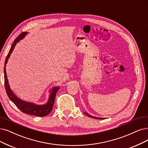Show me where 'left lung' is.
Wrapping results in <instances>:
<instances>
[{
	"label": "left lung",
	"mask_w": 148,
	"mask_h": 148,
	"mask_svg": "<svg viewBox=\"0 0 148 148\" xmlns=\"http://www.w3.org/2000/svg\"><path fill=\"white\" fill-rule=\"evenodd\" d=\"M84 113L86 114V115H87V116H89V117H90V118H94V119H105V118H98V117H96V116H91V115H90V114H88V113H87L86 112H84Z\"/></svg>",
	"instance_id": "1"
}]
</instances>
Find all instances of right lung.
Wrapping results in <instances>:
<instances>
[{"mask_svg":"<svg viewBox=\"0 0 148 148\" xmlns=\"http://www.w3.org/2000/svg\"><path fill=\"white\" fill-rule=\"evenodd\" d=\"M28 34V32H23L16 38L14 40L13 45L10 48V50L7 55V58L5 61V66H4V79H5V90H6L7 94L10 98V99L12 101L16 106L17 107L21 112L24 113L31 114V115H34L36 116H45L47 115L48 114L50 113L52 110L53 106L54 103L55 99H56V96L57 92L60 89L59 86H53L51 90H49L50 95L49 96V99L47 102L45 104H36V103L27 102L25 101L22 100L16 96L14 92L10 88V86L8 83V80L7 78V75L6 72V64L8 62V58H10L11 54H12L15 46L20 40H23V38Z\"/></svg>","mask_w":148,"mask_h":148,"instance_id":"1","label":"right lung"}]
</instances>
